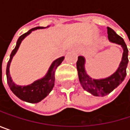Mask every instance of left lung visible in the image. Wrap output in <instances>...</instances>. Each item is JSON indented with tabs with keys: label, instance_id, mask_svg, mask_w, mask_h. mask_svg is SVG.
<instances>
[{
	"label": "left lung",
	"instance_id": "8db88e82",
	"mask_svg": "<svg viewBox=\"0 0 130 130\" xmlns=\"http://www.w3.org/2000/svg\"><path fill=\"white\" fill-rule=\"evenodd\" d=\"M108 38L111 43L120 45L123 48L122 59L116 71L106 78L93 79L90 77L86 70V59L84 56H78L77 62V69L79 80L83 88L94 96H105L111 92L124 80L126 75V67L128 65V49L123 39L117 33L108 27Z\"/></svg>",
	"mask_w": 130,
	"mask_h": 130
}]
</instances>
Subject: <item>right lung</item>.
<instances>
[{"label": "right lung", "mask_w": 130, "mask_h": 130, "mask_svg": "<svg viewBox=\"0 0 130 130\" xmlns=\"http://www.w3.org/2000/svg\"><path fill=\"white\" fill-rule=\"evenodd\" d=\"M48 27L49 26H47V27H36V28H31L28 32L21 35L16 42L15 47L12 51L10 56L9 62H7V71H6L7 84L13 93L19 99H20L21 100L26 102L38 103L49 95V93L52 91L53 87H54L56 69L62 63V62L64 60L65 57L62 56L60 58H58L55 61H53V63L50 65V67L49 68L47 73L46 74V75L43 77L35 80L32 84L27 85V86H19L13 82L12 77L10 76V63H11L13 56L16 53L17 50H19V47L23 40L25 39L28 35H30L33 31H35L37 29H43V28H46Z\"/></svg>", "instance_id": "obj_1"}]
</instances>
